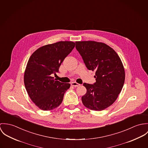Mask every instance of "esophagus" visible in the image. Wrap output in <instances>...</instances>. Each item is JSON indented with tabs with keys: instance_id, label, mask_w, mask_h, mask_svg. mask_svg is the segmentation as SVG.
Segmentation results:
<instances>
[{
	"instance_id": "1",
	"label": "esophagus",
	"mask_w": 148,
	"mask_h": 148,
	"mask_svg": "<svg viewBox=\"0 0 148 148\" xmlns=\"http://www.w3.org/2000/svg\"><path fill=\"white\" fill-rule=\"evenodd\" d=\"M71 86H74V87H78V86H80V84H79V83H77V82H71Z\"/></svg>"
}]
</instances>
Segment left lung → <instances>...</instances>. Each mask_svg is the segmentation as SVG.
I'll use <instances>...</instances> for the list:
<instances>
[{"label": "left lung", "mask_w": 148, "mask_h": 148, "mask_svg": "<svg viewBox=\"0 0 148 148\" xmlns=\"http://www.w3.org/2000/svg\"><path fill=\"white\" fill-rule=\"evenodd\" d=\"M75 44L86 67L96 71V82L83 83L87 92L82 97V103L91 110H103L115 102L123 87L125 71L122 62L106 44L88 41H76Z\"/></svg>", "instance_id": "8db88e82"}]
</instances>
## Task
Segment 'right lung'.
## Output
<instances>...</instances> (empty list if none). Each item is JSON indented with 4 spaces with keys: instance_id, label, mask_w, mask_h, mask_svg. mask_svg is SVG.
Segmentation results:
<instances>
[{
    "instance_id": "right-lung-1",
    "label": "right lung",
    "mask_w": 148,
    "mask_h": 148,
    "mask_svg": "<svg viewBox=\"0 0 148 148\" xmlns=\"http://www.w3.org/2000/svg\"><path fill=\"white\" fill-rule=\"evenodd\" d=\"M72 41H60L36 50L29 58L24 81L26 90L33 103L44 111L58 107L69 83L55 81L51 74L58 73L65 58L75 47Z\"/></svg>"
}]
</instances>
